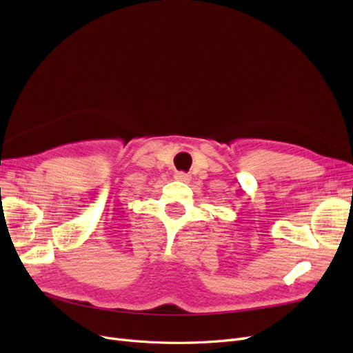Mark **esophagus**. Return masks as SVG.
I'll return each mask as SVG.
<instances>
[{
    "mask_svg": "<svg viewBox=\"0 0 353 353\" xmlns=\"http://www.w3.org/2000/svg\"><path fill=\"white\" fill-rule=\"evenodd\" d=\"M175 179H176V181H181V183H188V181H190V175L185 174V172H176V174H175Z\"/></svg>",
    "mask_w": 353,
    "mask_h": 353,
    "instance_id": "obj_1",
    "label": "esophagus"
}]
</instances>
